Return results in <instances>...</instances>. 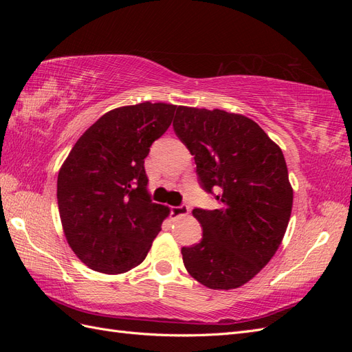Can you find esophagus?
<instances>
[{"label": "esophagus", "instance_id": "1", "mask_svg": "<svg viewBox=\"0 0 352 352\" xmlns=\"http://www.w3.org/2000/svg\"><path fill=\"white\" fill-rule=\"evenodd\" d=\"M189 212V207L182 204V206H175V207H170V214L172 217H180V216H186Z\"/></svg>", "mask_w": 352, "mask_h": 352}]
</instances>
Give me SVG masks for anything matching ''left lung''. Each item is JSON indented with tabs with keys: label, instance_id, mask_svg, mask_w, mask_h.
I'll return each mask as SVG.
<instances>
[{
	"label": "left lung",
	"instance_id": "8db88e82",
	"mask_svg": "<svg viewBox=\"0 0 352 352\" xmlns=\"http://www.w3.org/2000/svg\"><path fill=\"white\" fill-rule=\"evenodd\" d=\"M173 129L194 155L201 188L220 202L192 210L202 239L182 248L185 267L211 289L239 287L270 261L289 223L283 153L254 120L223 110L180 105Z\"/></svg>",
	"mask_w": 352,
	"mask_h": 352
}]
</instances>
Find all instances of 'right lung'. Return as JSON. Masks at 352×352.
Returning <instances> with one entry per match:
<instances>
[{"instance_id":"obj_1","label":"right lung","mask_w":352,"mask_h":352,"mask_svg":"<svg viewBox=\"0 0 352 352\" xmlns=\"http://www.w3.org/2000/svg\"><path fill=\"white\" fill-rule=\"evenodd\" d=\"M176 105L150 101L105 113L74 144L57 179L63 230L95 272L141 264L168 208L148 195L145 157L173 120Z\"/></svg>"}]
</instances>
